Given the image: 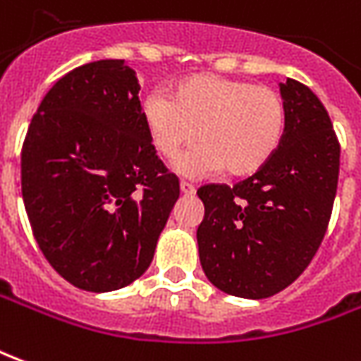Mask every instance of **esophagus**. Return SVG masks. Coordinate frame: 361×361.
<instances>
[{"label": "esophagus", "instance_id": "obj_1", "mask_svg": "<svg viewBox=\"0 0 361 361\" xmlns=\"http://www.w3.org/2000/svg\"><path fill=\"white\" fill-rule=\"evenodd\" d=\"M180 192L186 194V196H192L196 192V188H194L190 183H186V180H180Z\"/></svg>", "mask_w": 361, "mask_h": 361}]
</instances>
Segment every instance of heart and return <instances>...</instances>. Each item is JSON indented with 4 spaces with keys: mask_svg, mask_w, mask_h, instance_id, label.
Segmentation results:
<instances>
[{
    "mask_svg": "<svg viewBox=\"0 0 361 361\" xmlns=\"http://www.w3.org/2000/svg\"><path fill=\"white\" fill-rule=\"evenodd\" d=\"M142 118L153 149L175 159L194 137L200 145L176 161L185 175L226 171L249 176L272 159L286 132L282 94L245 79L198 73L176 81L171 93H152Z\"/></svg>",
    "mask_w": 361,
    "mask_h": 361,
    "instance_id": "obj_1",
    "label": "heart"
}]
</instances>
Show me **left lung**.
I'll return each mask as SVG.
<instances>
[{
	"label": "left lung",
	"mask_w": 361,
	"mask_h": 361,
	"mask_svg": "<svg viewBox=\"0 0 361 361\" xmlns=\"http://www.w3.org/2000/svg\"><path fill=\"white\" fill-rule=\"evenodd\" d=\"M286 132L272 159L233 186L204 185L198 252L217 290L274 295L309 267L336 196L340 144L323 103L295 79L280 83Z\"/></svg>",
	"instance_id": "1"
}]
</instances>
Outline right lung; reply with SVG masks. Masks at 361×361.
I'll use <instances>...</instances> for the list:
<instances>
[{"label":"right lung","instance_id":"right-lung-1","mask_svg":"<svg viewBox=\"0 0 361 361\" xmlns=\"http://www.w3.org/2000/svg\"><path fill=\"white\" fill-rule=\"evenodd\" d=\"M137 93L124 60L79 66L46 93L23 144L35 239L79 290L114 291L144 274L180 194L155 155Z\"/></svg>","mask_w":361,"mask_h":361}]
</instances>
